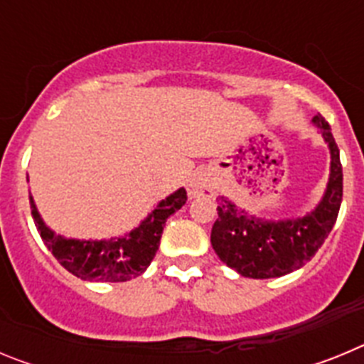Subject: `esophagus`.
Listing matches in <instances>:
<instances>
[{
    "label": "esophagus",
    "instance_id": "34e87169",
    "mask_svg": "<svg viewBox=\"0 0 364 364\" xmlns=\"http://www.w3.org/2000/svg\"><path fill=\"white\" fill-rule=\"evenodd\" d=\"M186 189H188L189 198L213 197L215 195L213 178L210 176V173H205V171L195 173V175L189 178L188 184H186Z\"/></svg>",
    "mask_w": 364,
    "mask_h": 364
}]
</instances>
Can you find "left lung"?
Returning a JSON list of instances; mask_svg holds the SVG:
<instances>
[{
	"instance_id": "obj_1",
	"label": "left lung",
	"mask_w": 364,
	"mask_h": 364,
	"mask_svg": "<svg viewBox=\"0 0 364 364\" xmlns=\"http://www.w3.org/2000/svg\"><path fill=\"white\" fill-rule=\"evenodd\" d=\"M330 149V176L323 198L304 215L266 220L239 210L230 198H218V218L211 246L224 264L242 277L273 279L302 268L317 253L339 215L343 200V167L332 129L321 114L311 118Z\"/></svg>"
}]
</instances>
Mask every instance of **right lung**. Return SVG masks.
Masks as SVG:
<instances>
[{"label": "right lung", "mask_w": 364, "mask_h": 364, "mask_svg": "<svg viewBox=\"0 0 364 364\" xmlns=\"http://www.w3.org/2000/svg\"><path fill=\"white\" fill-rule=\"evenodd\" d=\"M31 198V213L45 246L49 247L56 260L67 272L82 281L125 282L146 272L160 246L166 220L178 211L188 200L184 188L176 189L169 197L159 202L134 230L120 237L102 240L67 239L50 230L41 218L34 198Z\"/></svg>", "instance_id": "right-lung-1"}]
</instances>
